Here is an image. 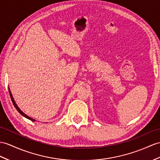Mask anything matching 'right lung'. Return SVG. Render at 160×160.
<instances>
[{"label": "right lung", "instance_id": "obj_1", "mask_svg": "<svg viewBox=\"0 0 160 160\" xmlns=\"http://www.w3.org/2000/svg\"><path fill=\"white\" fill-rule=\"evenodd\" d=\"M9 94H10V96H11V100H12V102H13V105H14V107H15V108H16V109L18 110V111L19 112V113H20L22 116H24V118H27V119H30V120H31L32 121V122H35V119H32V118H30L29 116H28L27 115H26L24 112H23L20 108H19V107H18V104L15 103V100H14V98H13V96H12V93H11V90H10V89H9Z\"/></svg>", "mask_w": 160, "mask_h": 160}]
</instances>
